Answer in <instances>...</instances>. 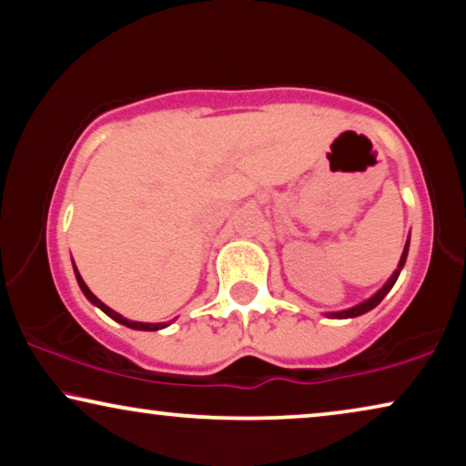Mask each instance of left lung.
<instances>
[{"instance_id": "obj_1", "label": "left lung", "mask_w": 466, "mask_h": 466, "mask_svg": "<svg viewBox=\"0 0 466 466\" xmlns=\"http://www.w3.org/2000/svg\"><path fill=\"white\" fill-rule=\"evenodd\" d=\"M407 249H409V243L405 245V251H402V256H400V264H399V270L394 272L392 277H390V281L383 285V288L377 291V294L373 296V298H369L367 302H362V305H358V307H353V309H347V311H340V313H332V318H339V319H345V318H358V315H362V313H367V311H370V309H375L377 305H380V302L383 300V298H386V294L390 289H392V285L396 283V279H399V275H400V268H402V264H405V259H407Z\"/></svg>"}]
</instances>
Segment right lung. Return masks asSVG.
Segmentation results:
<instances>
[{"instance_id": "obj_1", "label": "right lung", "mask_w": 466, "mask_h": 466, "mask_svg": "<svg viewBox=\"0 0 466 466\" xmlns=\"http://www.w3.org/2000/svg\"><path fill=\"white\" fill-rule=\"evenodd\" d=\"M74 272H76V281H78V285H80V289H83V294H85L86 298H89V300L93 302V305H96V307H99V309H102V311H104V313H106V315H110V318H113L115 321H119V324H123V326H127V328H134V330H159V328H166V324H140V321H129V319H126V318H121V315H119V313H115V311H113V309H110V307H106V305H104V302H102V300H97V298L91 294V289H89V288H86V285H85V281H83V277H80V275H78V270H76V268H74Z\"/></svg>"}]
</instances>
